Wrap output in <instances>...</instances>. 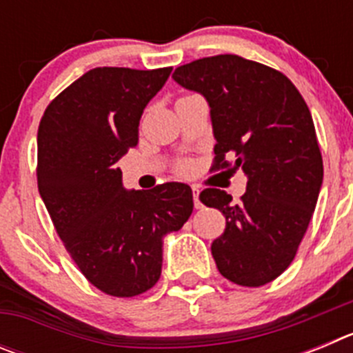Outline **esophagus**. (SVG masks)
Returning a JSON list of instances; mask_svg holds the SVG:
<instances>
[{
  "instance_id": "esophagus-1",
  "label": "esophagus",
  "mask_w": 353,
  "mask_h": 353,
  "mask_svg": "<svg viewBox=\"0 0 353 353\" xmlns=\"http://www.w3.org/2000/svg\"><path fill=\"white\" fill-rule=\"evenodd\" d=\"M192 199H194V207L196 208H201V201H199V189L196 185H192Z\"/></svg>"
}]
</instances>
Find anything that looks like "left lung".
Instances as JSON below:
<instances>
[{
    "mask_svg": "<svg viewBox=\"0 0 353 353\" xmlns=\"http://www.w3.org/2000/svg\"><path fill=\"white\" fill-rule=\"evenodd\" d=\"M173 79L210 105L217 141L212 170L242 168L248 176L236 205L219 189L199 194L201 203L226 217L224 233L212 242L215 265L235 285H267L297 254L322 187L323 162L310 108L285 74L236 54L182 65Z\"/></svg>",
    "mask_w": 353,
    "mask_h": 353,
    "instance_id": "1",
    "label": "left lung"
}]
</instances>
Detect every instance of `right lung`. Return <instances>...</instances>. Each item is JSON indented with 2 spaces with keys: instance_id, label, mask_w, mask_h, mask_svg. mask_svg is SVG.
I'll return each instance as SVG.
<instances>
[{
  "instance_id": "1",
  "label": "right lung",
  "mask_w": 353,
  "mask_h": 353,
  "mask_svg": "<svg viewBox=\"0 0 353 353\" xmlns=\"http://www.w3.org/2000/svg\"><path fill=\"white\" fill-rule=\"evenodd\" d=\"M170 74L171 67L92 68L40 120V196L83 276L113 297H134L159 281L162 239L179 232L194 207L185 183L127 191L117 168L138 145L143 109Z\"/></svg>"
}]
</instances>
